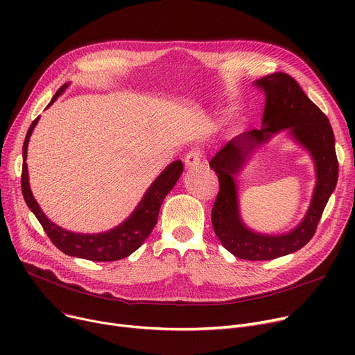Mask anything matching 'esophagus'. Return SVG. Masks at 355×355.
I'll return each instance as SVG.
<instances>
[{
  "mask_svg": "<svg viewBox=\"0 0 355 355\" xmlns=\"http://www.w3.org/2000/svg\"><path fill=\"white\" fill-rule=\"evenodd\" d=\"M202 159V151L200 148H193L191 151H189L185 154V165L189 168H194L197 166Z\"/></svg>",
  "mask_w": 355,
  "mask_h": 355,
  "instance_id": "esophagus-1",
  "label": "esophagus"
}]
</instances>
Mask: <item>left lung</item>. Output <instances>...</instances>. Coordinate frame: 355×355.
I'll return each instance as SVG.
<instances>
[{"mask_svg": "<svg viewBox=\"0 0 355 355\" xmlns=\"http://www.w3.org/2000/svg\"><path fill=\"white\" fill-rule=\"evenodd\" d=\"M265 90L262 129L240 134L210 159L218 178V193L211 210L213 229L221 245L236 257L270 260L302 249L313 237L324 209L338 181V159L331 123L289 74L276 71L256 82ZM291 133L313 154L317 165V187L311 207L302 225L288 235L265 236L250 232L238 216L232 175L251 149L281 128Z\"/></svg>", "mask_w": 355, "mask_h": 355, "instance_id": "obj_1", "label": "left lung"}]
</instances>
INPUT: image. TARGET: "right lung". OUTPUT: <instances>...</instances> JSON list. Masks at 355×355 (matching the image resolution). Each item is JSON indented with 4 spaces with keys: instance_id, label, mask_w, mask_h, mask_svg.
<instances>
[{
    "instance_id": "right-lung-1",
    "label": "right lung",
    "mask_w": 355,
    "mask_h": 355,
    "mask_svg": "<svg viewBox=\"0 0 355 355\" xmlns=\"http://www.w3.org/2000/svg\"><path fill=\"white\" fill-rule=\"evenodd\" d=\"M64 87L66 85L55 92V95L53 96L49 106L58 99V96L62 95ZM37 121H39V118H35L30 125L23 145L21 191L28 209L34 213L37 220L40 221V225L44 229L49 239L51 240V243L69 256L93 260V262H114V260L123 259L130 253H134L155 227L161 204L165 196L173 190L177 180L182 173V162L178 159L165 168L162 174L153 182L151 187L148 189L132 216L118 227L98 234L71 233L55 226L54 223H51L43 214L30 190L26 159L28 139Z\"/></svg>"
}]
</instances>
